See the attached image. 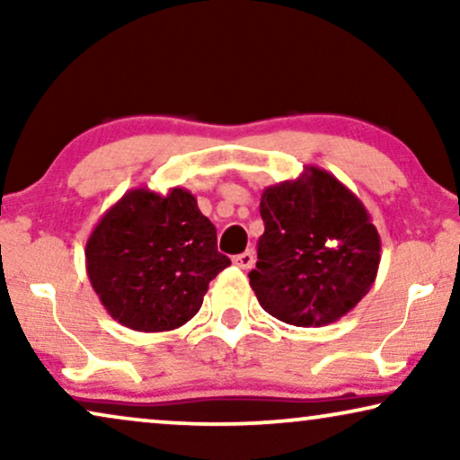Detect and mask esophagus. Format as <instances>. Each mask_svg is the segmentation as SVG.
<instances>
[{
    "label": "esophagus",
    "mask_w": 460,
    "mask_h": 460,
    "mask_svg": "<svg viewBox=\"0 0 460 460\" xmlns=\"http://www.w3.org/2000/svg\"><path fill=\"white\" fill-rule=\"evenodd\" d=\"M232 261H234V266H238V268L249 270V268H253L255 255H253V251H244V253H238L232 257Z\"/></svg>",
    "instance_id": "34e87169"
}]
</instances>
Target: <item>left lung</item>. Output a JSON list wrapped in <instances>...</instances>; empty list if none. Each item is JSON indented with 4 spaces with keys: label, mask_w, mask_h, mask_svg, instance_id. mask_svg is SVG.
<instances>
[{
    "label": "left lung",
    "mask_w": 460,
    "mask_h": 460,
    "mask_svg": "<svg viewBox=\"0 0 460 460\" xmlns=\"http://www.w3.org/2000/svg\"><path fill=\"white\" fill-rule=\"evenodd\" d=\"M263 234L249 282L270 316L324 326L354 310L370 291L381 238L362 200L324 169L268 186Z\"/></svg>",
    "instance_id": "1"
}]
</instances>
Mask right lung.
<instances>
[{
    "label": "right lung",
    "mask_w": 460,
    "mask_h": 460,
    "mask_svg": "<svg viewBox=\"0 0 460 460\" xmlns=\"http://www.w3.org/2000/svg\"><path fill=\"white\" fill-rule=\"evenodd\" d=\"M230 266L217 232L186 188H134L100 217L85 244V268L104 310L134 331L186 324L209 282Z\"/></svg>",
    "instance_id": "right-lung-1"
}]
</instances>
